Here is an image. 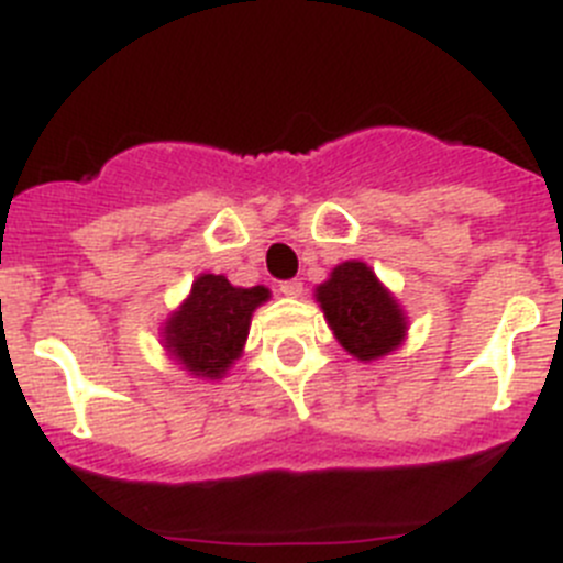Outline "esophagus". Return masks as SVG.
<instances>
[{"label": "esophagus", "mask_w": 563, "mask_h": 563, "mask_svg": "<svg viewBox=\"0 0 563 563\" xmlns=\"http://www.w3.org/2000/svg\"><path fill=\"white\" fill-rule=\"evenodd\" d=\"M280 294H283V297H300V294H302V283L300 280L280 283Z\"/></svg>", "instance_id": "esophagus-1"}]
</instances>
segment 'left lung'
<instances>
[{
  "label": "left lung",
  "instance_id": "obj_1",
  "mask_svg": "<svg viewBox=\"0 0 563 563\" xmlns=\"http://www.w3.org/2000/svg\"><path fill=\"white\" fill-rule=\"evenodd\" d=\"M336 342L358 362H378L407 339L409 319L401 302L364 261H344L313 288Z\"/></svg>",
  "mask_w": 563,
  "mask_h": 563
}]
</instances>
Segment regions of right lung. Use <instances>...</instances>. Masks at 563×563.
Masks as SVG:
<instances>
[{
    "mask_svg": "<svg viewBox=\"0 0 563 563\" xmlns=\"http://www.w3.org/2000/svg\"><path fill=\"white\" fill-rule=\"evenodd\" d=\"M266 286H232L224 275H199L181 306L162 322V347L201 382H219L244 353L252 313L269 300Z\"/></svg>",
    "mask_w": 563,
    "mask_h": 563,
    "instance_id": "add662e5",
    "label": "right lung"
}]
</instances>
